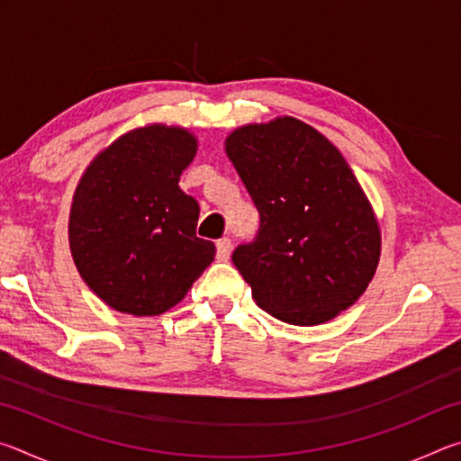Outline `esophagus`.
Wrapping results in <instances>:
<instances>
[{
  "mask_svg": "<svg viewBox=\"0 0 461 461\" xmlns=\"http://www.w3.org/2000/svg\"><path fill=\"white\" fill-rule=\"evenodd\" d=\"M215 248H217V260H223V262H225V260L230 258V252H231V241H230V238L217 240Z\"/></svg>",
  "mask_w": 461,
  "mask_h": 461,
  "instance_id": "esophagus-1",
  "label": "esophagus"
}]
</instances>
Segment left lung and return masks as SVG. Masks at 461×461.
<instances>
[{
	"label": "left lung",
	"instance_id": "left-lung-1",
	"mask_svg": "<svg viewBox=\"0 0 461 461\" xmlns=\"http://www.w3.org/2000/svg\"><path fill=\"white\" fill-rule=\"evenodd\" d=\"M225 150L260 213L231 254L262 311L291 325L354 305L380 258V230L354 170L330 140L294 118L244 126Z\"/></svg>",
	"mask_w": 461,
	"mask_h": 461
}]
</instances>
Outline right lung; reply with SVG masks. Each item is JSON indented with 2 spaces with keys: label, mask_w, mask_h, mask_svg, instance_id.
I'll return each instance as SVG.
<instances>
[{
  "label": "right lung",
  "mask_w": 461,
  "mask_h": 461,
  "mask_svg": "<svg viewBox=\"0 0 461 461\" xmlns=\"http://www.w3.org/2000/svg\"><path fill=\"white\" fill-rule=\"evenodd\" d=\"M194 150L181 128H140L101 152L77 186L73 260L91 291L120 313H165L213 262V241L194 233L197 201L178 189Z\"/></svg>",
  "instance_id": "obj_1"
}]
</instances>
